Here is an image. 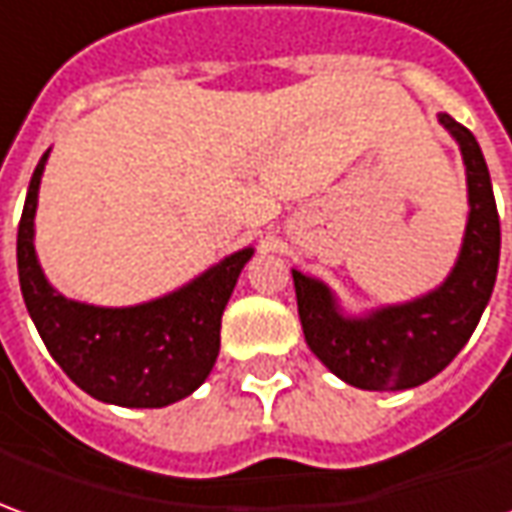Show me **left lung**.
Segmentation results:
<instances>
[{"label":"left lung","mask_w":512,"mask_h":512,"mask_svg":"<svg viewBox=\"0 0 512 512\" xmlns=\"http://www.w3.org/2000/svg\"><path fill=\"white\" fill-rule=\"evenodd\" d=\"M437 120L460 145L468 184L465 235L446 280L415 300L347 314L330 285L291 269L305 342L350 387L398 392L431 381L471 339L493 294L502 229L488 165L465 125L448 114Z\"/></svg>","instance_id":"8db88e82"}]
</instances>
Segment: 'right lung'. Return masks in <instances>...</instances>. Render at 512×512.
I'll use <instances>...</instances> for the list:
<instances>
[{"label": "right lung", "instance_id": "1", "mask_svg": "<svg viewBox=\"0 0 512 512\" xmlns=\"http://www.w3.org/2000/svg\"><path fill=\"white\" fill-rule=\"evenodd\" d=\"M50 151L38 159L24 198L16 260L27 314L78 387L97 401L125 409H162L193 395L215 367L221 316L243 266L255 249L246 246L165 297L103 308L55 291L36 255L38 187Z\"/></svg>", "mask_w": 512, "mask_h": 512}]
</instances>
